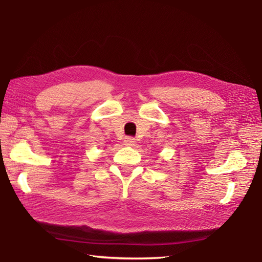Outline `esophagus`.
I'll list each match as a JSON object with an SVG mask.
<instances>
[{"instance_id": "1", "label": "esophagus", "mask_w": 262, "mask_h": 262, "mask_svg": "<svg viewBox=\"0 0 262 262\" xmlns=\"http://www.w3.org/2000/svg\"><path fill=\"white\" fill-rule=\"evenodd\" d=\"M124 142H125V145H127V146L135 145V138H133V137H126Z\"/></svg>"}]
</instances>
